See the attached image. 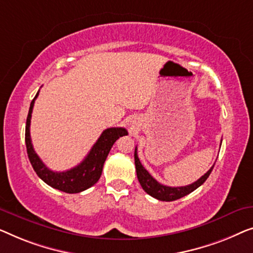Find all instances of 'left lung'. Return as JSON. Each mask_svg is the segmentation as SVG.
Returning a JSON list of instances; mask_svg holds the SVG:
<instances>
[{"label": "left lung", "instance_id": "1", "mask_svg": "<svg viewBox=\"0 0 253 253\" xmlns=\"http://www.w3.org/2000/svg\"><path fill=\"white\" fill-rule=\"evenodd\" d=\"M136 150L137 149L135 148L134 159H135V166H136V174H137L138 182H140L141 187L143 188L145 193L149 194L154 198H157L159 201H163V202L176 201V199L193 193L194 190H196L199 186H202V184L205 182L210 174H211L213 167H214V165H213L211 169L204 174V175L199 177V179L197 181H195L194 183L188 184V186H183V187L164 186V184L159 183L157 180L154 179V177L150 175V173H149L148 170L142 166L140 159L137 157Z\"/></svg>", "mask_w": 253, "mask_h": 253}]
</instances>
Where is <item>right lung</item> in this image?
Returning <instances> with one entry per match:
<instances>
[{
	"mask_svg": "<svg viewBox=\"0 0 253 253\" xmlns=\"http://www.w3.org/2000/svg\"><path fill=\"white\" fill-rule=\"evenodd\" d=\"M38 95L39 91L35 95L33 101L31 102L26 120V129H25V142H26L28 159H30L38 176L41 180H43L48 186L67 194L81 193V191L88 189L97 182L101 177L103 165H104L105 159L108 157L112 145L119 137L127 135V130L123 127L108 128L101 134L96 143L92 145L89 154L79 165L71 169L64 170V172H54V170L49 169L37 155L31 140L30 125L32 111H33L34 102Z\"/></svg>",
	"mask_w": 253,
	"mask_h": 253,
	"instance_id": "add662e5",
	"label": "right lung"
}]
</instances>
